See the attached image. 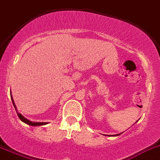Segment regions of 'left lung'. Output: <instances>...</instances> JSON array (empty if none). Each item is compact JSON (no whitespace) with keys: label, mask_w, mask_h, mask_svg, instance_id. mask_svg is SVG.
<instances>
[{"label":"left lung","mask_w":160,"mask_h":160,"mask_svg":"<svg viewBox=\"0 0 160 160\" xmlns=\"http://www.w3.org/2000/svg\"><path fill=\"white\" fill-rule=\"evenodd\" d=\"M120 134H122V133H119V134H117V135H112V136H113V137H116V136H118V135H120ZM109 136H110V135H109ZM110 136H111V135H110Z\"/></svg>","instance_id":"left-lung-1"}]
</instances>
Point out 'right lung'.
I'll use <instances>...</instances> for the list:
<instances>
[{
  "mask_svg": "<svg viewBox=\"0 0 160 160\" xmlns=\"http://www.w3.org/2000/svg\"><path fill=\"white\" fill-rule=\"evenodd\" d=\"M11 98H12V101L13 106H14L15 109H16V105H15V102H14V100H13L12 97V94H11ZM17 114H18V117L19 118V119H20L22 122H24V123H26V124H28V125H32V126H38V125H46V124H47V122H31L30 120H28V119L25 118L23 117L21 114H19V113H18V112H17Z\"/></svg>",
  "mask_w": 160,
  "mask_h": 160,
  "instance_id": "1",
  "label": "right lung"
}]
</instances>
